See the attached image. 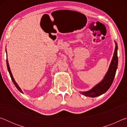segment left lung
Listing matches in <instances>:
<instances>
[{
	"label": "left lung",
	"mask_w": 127,
	"mask_h": 127,
	"mask_svg": "<svg viewBox=\"0 0 127 127\" xmlns=\"http://www.w3.org/2000/svg\"><path fill=\"white\" fill-rule=\"evenodd\" d=\"M115 48L114 53V56L109 69L104 79L99 83H98L97 85L92 88L91 90L86 92H80L81 94L86 96H88V97H97V96L101 95L102 94L106 92L110 87L111 85L113 83L118 63V45L116 42H115Z\"/></svg>",
	"instance_id": "1"
}]
</instances>
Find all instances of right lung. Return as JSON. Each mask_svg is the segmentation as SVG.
<instances>
[{
	"label": "right lung",
	"instance_id": "1",
	"mask_svg": "<svg viewBox=\"0 0 127 127\" xmlns=\"http://www.w3.org/2000/svg\"><path fill=\"white\" fill-rule=\"evenodd\" d=\"M6 62H7V68H8V72H9V74H10V77H11V79H12V81H13V83L14 84V85H15V86H16V87H17V89H18L19 91H20L21 93H23V92H22V90H21V89H20V87L18 86V85H17V83H16V82L15 81V80H14V78H13V76H12V72H11V71H10V67H9V63H8V60H7V61H6Z\"/></svg>",
	"mask_w": 127,
	"mask_h": 127
}]
</instances>
